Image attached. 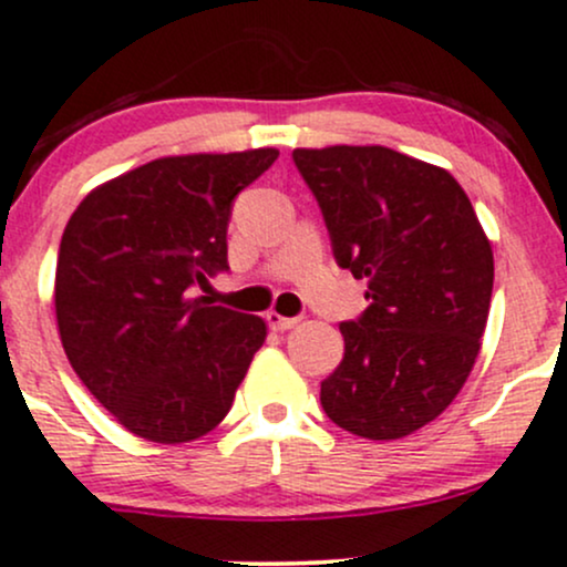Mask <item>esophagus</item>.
Wrapping results in <instances>:
<instances>
[{"label":"esophagus","instance_id":"esophagus-1","mask_svg":"<svg viewBox=\"0 0 567 567\" xmlns=\"http://www.w3.org/2000/svg\"><path fill=\"white\" fill-rule=\"evenodd\" d=\"M266 320L274 331H288V329H293V326H299V318H285V315H279V312H268Z\"/></svg>","mask_w":567,"mask_h":567}]
</instances>
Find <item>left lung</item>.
I'll return each mask as SVG.
<instances>
[{
	"label": "left lung",
	"mask_w": 567,
	"mask_h": 567,
	"mask_svg": "<svg viewBox=\"0 0 567 567\" xmlns=\"http://www.w3.org/2000/svg\"><path fill=\"white\" fill-rule=\"evenodd\" d=\"M333 258L367 279L369 307L342 323L344 359L320 383L326 415L367 440L437 419L478 359L494 285L492 244L445 168L385 146L293 148Z\"/></svg>",
	"instance_id": "8db88e82"
}]
</instances>
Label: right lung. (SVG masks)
I'll return each instance as SVG.
<instances>
[{"label": "right lung", "mask_w": 567, "mask_h": 567, "mask_svg": "<svg viewBox=\"0 0 567 567\" xmlns=\"http://www.w3.org/2000/svg\"><path fill=\"white\" fill-rule=\"evenodd\" d=\"M277 148L178 154L94 187L59 244L53 307L70 367L127 432L163 445L228 415L266 342L258 315L189 299L228 268L234 198Z\"/></svg>", "instance_id": "add662e5"}]
</instances>
